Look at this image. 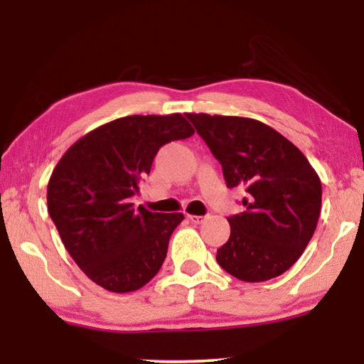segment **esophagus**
I'll list each match as a JSON object with an SVG mask.
<instances>
[{
    "instance_id": "obj_1",
    "label": "esophagus",
    "mask_w": 364,
    "mask_h": 364,
    "mask_svg": "<svg viewBox=\"0 0 364 364\" xmlns=\"http://www.w3.org/2000/svg\"><path fill=\"white\" fill-rule=\"evenodd\" d=\"M205 215H188V220H191L192 223H203L205 222Z\"/></svg>"
}]
</instances>
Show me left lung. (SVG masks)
Returning a JSON list of instances; mask_svg holds the SVG:
<instances>
[{
  "label": "left lung",
  "instance_id": "left-lung-1",
  "mask_svg": "<svg viewBox=\"0 0 364 364\" xmlns=\"http://www.w3.org/2000/svg\"><path fill=\"white\" fill-rule=\"evenodd\" d=\"M220 162L227 187H243L245 212L228 217L230 238L217 250L223 270L267 282L301 257L321 212V182L296 146L255 119L187 114Z\"/></svg>",
  "mask_w": 364,
  "mask_h": 364
}]
</instances>
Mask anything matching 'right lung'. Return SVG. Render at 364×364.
Listing matches in <instances>:
<instances>
[{
    "label": "right lung",
    "mask_w": 364,
    "mask_h": 364,
    "mask_svg": "<svg viewBox=\"0 0 364 364\" xmlns=\"http://www.w3.org/2000/svg\"><path fill=\"white\" fill-rule=\"evenodd\" d=\"M196 132L182 114L127 116L79 139L54 167L48 212L77 267L114 293L152 280L182 213L134 208L159 149Z\"/></svg>",
    "instance_id": "1"
}]
</instances>
